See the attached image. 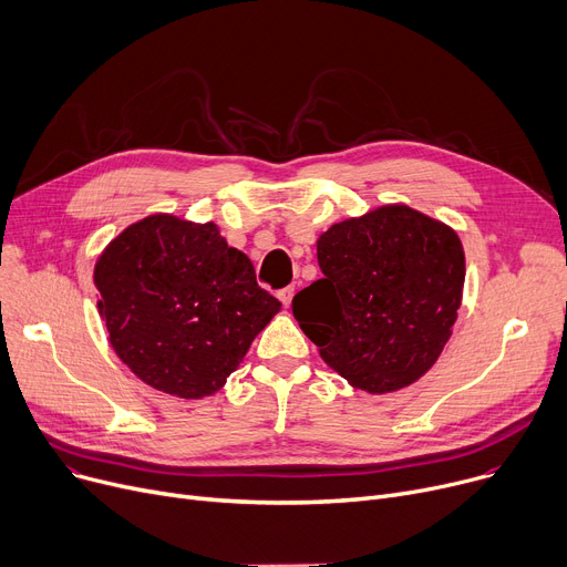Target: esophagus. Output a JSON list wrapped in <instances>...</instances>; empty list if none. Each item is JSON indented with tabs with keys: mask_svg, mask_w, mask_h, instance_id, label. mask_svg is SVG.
<instances>
[{
	"mask_svg": "<svg viewBox=\"0 0 567 567\" xmlns=\"http://www.w3.org/2000/svg\"><path fill=\"white\" fill-rule=\"evenodd\" d=\"M292 295H295V288H292V286H286V288H281V290L277 292V297L281 299V305H284V307H290V302H292Z\"/></svg>",
	"mask_w": 567,
	"mask_h": 567,
	"instance_id": "34e87169",
	"label": "esophagus"
}]
</instances>
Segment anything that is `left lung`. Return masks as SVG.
I'll list each match as a JSON object with an SVG mask.
<instances>
[{"instance_id": "8db88e82", "label": "left lung", "mask_w": 567, "mask_h": 567, "mask_svg": "<svg viewBox=\"0 0 567 567\" xmlns=\"http://www.w3.org/2000/svg\"><path fill=\"white\" fill-rule=\"evenodd\" d=\"M318 265L324 277L292 297V313L354 389L391 393L437 361L464 286L453 228L384 206L322 233Z\"/></svg>"}]
</instances>
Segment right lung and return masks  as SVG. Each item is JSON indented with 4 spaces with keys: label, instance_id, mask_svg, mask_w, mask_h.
Masks as SVG:
<instances>
[{
    "label": "right lung",
    "instance_id": "obj_1",
    "mask_svg": "<svg viewBox=\"0 0 567 567\" xmlns=\"http://www.w3.org/2000/svg\"><path fill=\"white\" fill-rule=\"evenodd\" d=\"M93 281L121 361L181 398L215 393L281 309L213 221L172 215L127 226L97 258Z\"/></svg>",
    "mask_w": 567,
    "mask_h": 567
}]
</instances>
